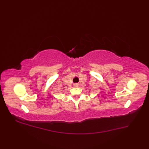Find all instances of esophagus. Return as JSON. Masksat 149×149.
Here are the masks:
<instances>
[{
	"mask_svg": "<svg viewBox=\"0 0 149 149\" xmlns=\"http://www.w3.org/2000/svg\"><path fill=\"white\" fill-rule=\"evenodd\" d=\"M73 86H74V87H75V88H77V87H78V86H79V84H78V83H75V84H73Z\"/></svg>",
	"mask_w": 149,
	"mask_h": 149,
	"instance_id": "1",
	"label": "esophagus"
}]
</instances>
